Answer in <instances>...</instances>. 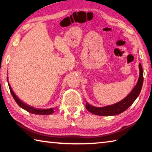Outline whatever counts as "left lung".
I'll use <instances>...</instances> for the list:
<instances>
[{"instance_id":"8db88e82","label":"left lung","mask_w":152,"mask_h":152,"mask_svg":"<svg viewBox=\"0 0 152 152\" xmlns=\"http://www.w3.org/2000/svg\"><path fill=\"white\" fill-rule=\"evenodd\" d=\"M139 68H140V76H139L137 84L133 88L132 91L125 99H123L122 101L117 102V103L103 107H96L92 106V105L86 102V109L89 112L92 113V114L101 115V116L117 115L127 110L133 104V102L135 101V99H137L140 93L141 88H142L143 82V71L141 64H139Z\"/></svg>"}]
</instances>
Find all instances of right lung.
<instances>
[{"label":"right lung","instance_id":"1","mask_svg":"<svg viewBox=\"0 0 152 152\" xmlns=\"http://www.w3.org/2000/svg\"><path fill=\"white\" fill-rule=\"evenodd\" d=\"M9 86L10 91H11L12 96L15 99V101H16V102L18 104V105H19L20 107H21L22 109L27 110V111H28L29 113H33V114H35V115H51L54 112V110H53V108H51V109H35L34 107L29 106V105L24 103V102H23L21 101H20V100L18 99L16 95L15 94L13 91H12V90L9 84Z\"/></svg>","mask_w":152,"mask_h":152}]
</instances>
